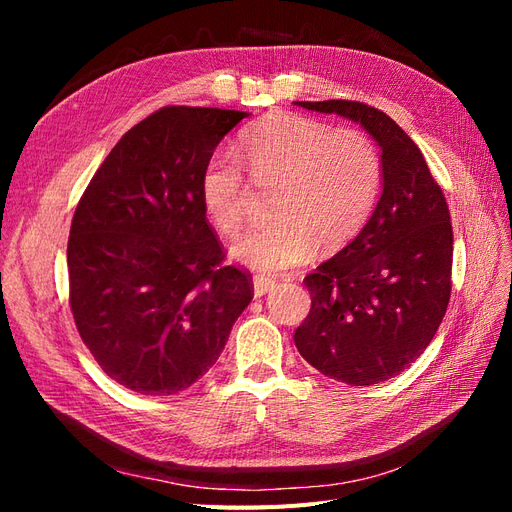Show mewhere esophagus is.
<instances>
[{"label": "esophagus", "mask_w": 512, "mask_h": 512, "mask_svg": "<svg viewBox=\"0 0 512 512\" xmlns=\"http://www.w3.org/2000/svg\"><path fill=\"white\" fill-rule=\"evenodd\" d=\"M273 286H275V282L269 280V277L256 275V277H254V297H256V299L265 297V294H267L269 290H273Z\"/></svg>", "instance_id": "34e87169"}]
</instances>
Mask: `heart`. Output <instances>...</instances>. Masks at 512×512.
Returning <instances> with one entry per match:
<instances>
[{"label":"heart","mask_w":512,"mask_h":512,"mask_svg":"<svg viewBox=\"0 0 512 512\" xmlns=\"http://www.w3.org/2000/svg\"><path fill=\"white\" fill-rule=\"evenodd\" d=\"M239 156L258 185L277 183L275 220L232 245V258L260 273H284L305 262L320 241L333 250L367 222L382 179L380 151L359 130L271 113L245 128ZM245 177L230 156H213L200 177V200L213 226L235 235L243 226Z\"/></svg>","instance_id":"b5f03b06"}]
</instances>
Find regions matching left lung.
Segmentation results:
<instances>
[{"label": "left lung", "instance_id": "8db88e82", "mask_svg": "<svg viewBox=\"0 0 512 512\" xmlns=\"http://www.w3.org/2000/svg\"><path fill=\"white\" fill-rule=\"evenodd\" d=\"M352 119L380 147L382 194L342 252L305 277L312 309L294 333L320 374L369 386L408 369L451 299L453 226L421 149L378 108L352 100L294 102Z\"/></svg>", "mask_w": 512, "mask_h": 512}]
</instances>
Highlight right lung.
I'll list each match as a JSON object with an SVG mask.
<instances>
[{"label":"right lung","mask_w":512,"mask_h":512,"mask_svg":"<svg viewBox=\"0 0 512 512\" xmlns=\"http://www.w3.org/2000/svg\"><path fill=\"white\" fill-rule=\"evenodd\" d=\"M250 113L166 106L108 153L74 211L68 239L76 329L106 376L141 395L188 389L218 361L254 297L224 267L200 177Z\"/></svg>","instance_id":"add662e5"}]
</instances>
